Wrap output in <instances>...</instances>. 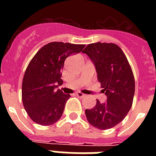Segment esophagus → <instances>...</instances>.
<instances>
[{
    "instance_id": "esophagus-1",
    "label": "esophagus",
    "mask_w": 156,
    "mask_h": 156,
    "mask_svg": "<svg viewBox=\"0 0 156 156\" xmlns=\"http://www.w3.org/2000/svg\"><path fill=\"white\" fill-rule=\"evenodd\" d=\"M76 95H77V96H78V97H80V98L86 97L85 94H83V93L80 92V91H78V92H76Z\"/></svg>"
}]
</instances>
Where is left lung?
<instances>
[{
	"instance_id": "8db88e82",
	"label": "left lung",
	"mask_w": 156,
	"mask_h": 156,
	"mask_svg": "<svg viewBox=\"0 0 156 156\" xmlns=\"http://www.w3.org/2000/svg\"><path fill=\"white\" fill-rule=\"evenodd\" d=\"M95 64L98 80L107 102L86 109L88 122L99 129H108L124 120L133 104L135 81L131 66L118 45L112 43L90 44L83 51Z\"/></svg>"
}]
</instances>
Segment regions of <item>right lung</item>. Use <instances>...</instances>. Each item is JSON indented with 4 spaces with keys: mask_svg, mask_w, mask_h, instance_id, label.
<instances>
[{
    "mask_svg": "<svg viewBox=\"0 0 156 156\" xmlns=\"http://www.w3.org/2000/svg\"><path fill=\"white\" fill-rule=\"evenodd\" d=\"M85 44L51 42L43 46L26 69L22 85V99L28 116L41 126L56 123L63 114L69 94L56 88L63 83L61 71L69 55L80 52Z\"/></svg>",
    "mask_w": 156,
    "mask_h": 156,
    "instance_id": "1",
    "label": "right lung"
}]
</instances>
